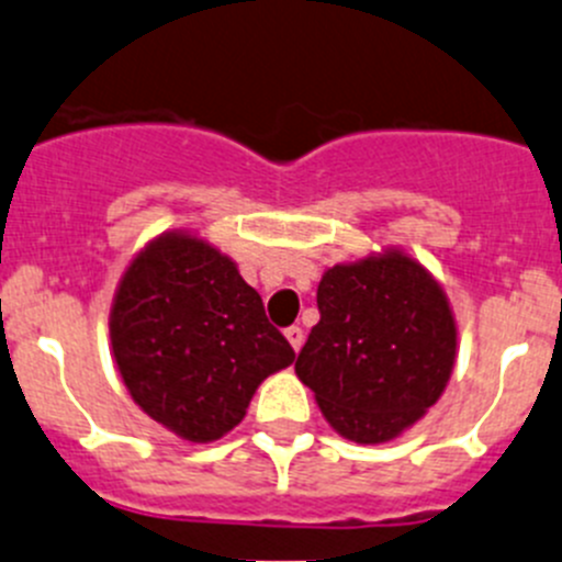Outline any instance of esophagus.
<instances>
[{
    "label": "esophagus",
    "instance_id": "1",
    "mask_svg": "<svg viewBox=\"0 0 562 562\" xmlns=\"http://www.w3.org/2000/svg\"><path fill=\"white\" fill-rule=\"evenodd\" d=\"M285 337H288V342H291V346H293V351H299V348H302V342H304L302 326H288Z\"/></svg>",
    "mask_w": 562,
    "mask_h": 562
}]
</instances>
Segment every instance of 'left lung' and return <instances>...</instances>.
Here are the masks:
<instances>
[{
	"instance_id": "1",
	"label": "left lung",
	"mask_w": 562,
	"mask_h": 562,
	"mask_svg": "<svg viewBox=\"0 0 562 562\" xmlns=\"http://www.w3.org/2000/svg\"><path fill=\"white\" fill-rule=\"evenodd\" d=\"M318 313L296 375L340 437L386 442L439 401L453 370L456 321L423 266L401 252L335 266L318 285Z\"/></svg>"
}]
</instances>
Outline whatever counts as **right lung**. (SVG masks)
Returning <instances> with one entry per match:
<instances>
[{
	"instance_id": "obj_1",
	"label": "right lung",
	"mask_w": 562,
	"mask_h": 562,
	"mask_svg": "<svg viewBox=\"0 0 562 562\" xmlns=\"http://www.w3.org/2000/svg\"><path fill=\"white\" fill-rule=\"evenodd\" d=\"M109 335L131 397L189 442L233 431L260 381L296 357L236 263L183 233L136 255L114 293Z\"/></svg>"
}]
</instances>
